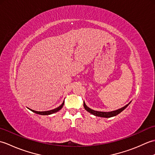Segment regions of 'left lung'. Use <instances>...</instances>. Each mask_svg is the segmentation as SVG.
Listing matches in <instances>:
<instances>
[{
	"label": "left lung",
	"instance_id": "left-lung-1",
	"mask_svg": "<svg viewBox=\"0 0 155 155\" xmlns=\"http://www.w3.org/2000/svg\"><path fill=\"white\" fill-rule=\"evenodd\" d=\"M130 103H131V101L129 103L127 104V105H125L124 107H122L120 108H118V109H117V110H113V111H110V112H101V111L94 110L93 109H91V108H90L88 107H87V104H85L84 101V108L85 110L88 112V113H90L91 114H93L96 117H104V118H110V117H115L116 115L120 113L122 111L124 110L125 108H126L128 106V104H129Z\"/></svg>",
	"mask_w": 155,
	"mask_h": 155
}]
</instances>
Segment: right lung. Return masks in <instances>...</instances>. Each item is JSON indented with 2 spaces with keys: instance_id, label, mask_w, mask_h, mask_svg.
<instances>
[{
  "instance_id": "add662e5",
  "label": "right lung",
  "mask_w": 155,
  "mask_h": 155,
  "mask_svg": "<svg viewBox=\"0 0 155 155\" xmlns=\"http://www.w3.org/2000/svg\"><path fill=\"white\" fill-rule=\"evenodd\" d=\"M64 102V101H63V103H62V104H61L58 107L54 108V109L51 110H47V111H36V110H34L30 109V108H28V109L31 110L32 112H33V113H35L36 114H41V115H49V114H53V113H57V112L60 110L61 108H62V107H63Z\"/></svg>"
}]
</instances>
